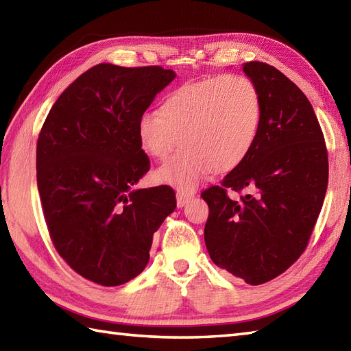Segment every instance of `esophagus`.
I'll use <instances>...</instances> for the list:
<instances>
[{"mask_svg": "<svg viewBox=\"0 0 351 351\" xmlns=\"http://www.w3.org/2000/svg\"><path fill=\"white\" fill-rule=\"evenodd\" d=\"M193 197H195V193H190V191H178L176 193L178 208L185 207V205H187Z\"/></svg>", "mask_w": 351, "mask_h": 351, "instance_id": "34e87169", "label": "esophagus"}]
</instances>
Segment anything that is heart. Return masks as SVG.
Masks as SVG:
<instances>
[{"label":"heart","mask_w":351,"mask_h":351,"mask_svg":"<svg viewBox=\"0 0 351 351\" xmlns=\"http://www.w3.org/2000/svg\"><path fill=\"white\" fill-rule=\"evenodd\" d=\"M262 97L245 75L219 74L187 82L162 100L160 112L138 119L144 152L158 161L156 181L190 190L210 171L236 169L254 147L262 126Z\"/></svg>","instance_id":"b5f03b06"}]
</instances>
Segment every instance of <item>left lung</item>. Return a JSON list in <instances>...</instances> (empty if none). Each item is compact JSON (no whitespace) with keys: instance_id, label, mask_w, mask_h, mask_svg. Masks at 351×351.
<instances>
[{"instance_id":"8db88e82","label":"left lung","mask_w":351,"mask_h":351,"mask_svg":"<svg viewBox=\"0 0 351 351\" xmlns=\"http://www.w3.org/2000/svg\"><path fill=\"white\" fill-rule=\"evenodd\" d=\"M243 71L262 97V126L252 150L204 190V239L213 262L257 286L292 266L307 248L328 182L327 147L311 101L292 80L265 62ZM228 188L252 193L232 202Z\"/></svg>"}]
</instances>
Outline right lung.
Segmentation results:
<instances>
[{
  "label": "right lung",
  "mask_w": 351,
  "mask_h": 351,
  "mask_svg": "<svg viewBox=\"0 0 351 351\" xmlns=\"http://www.w3.org/2000/svg\"><path fill=\"white\" fill-rule=\"evenodd\" d=\"M175 77L158 65L99 64L59 95L40 129L36 180L51 242L97 285L141 274L154 232L176 207L169 185L132 187L150 169L138 119Z\"/></svg>",
  "instance_id": "obj_1"
}]
</instances>
